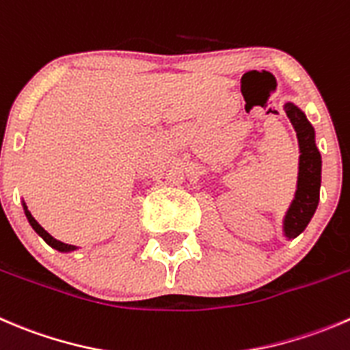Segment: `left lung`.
<instances>
[{
	"instance_id": "left-lung-1",
	"label": "left lung",
	"mask_w": 350,
	"mask_h": 350,
	"mask_svg": "<svg viewBox=\"0 0 350 350\" xmlns=\"http://www.w3.org/2000/svg\"><path fill=\"white\" fill-rule=\"evenodd\" d=\"M284 111L296 130L301 154L296 195L287 208L282 226L284 236L294 239L306 229L320 202L321 155L314 140V128L308 121L306 114L293 103L284 104Z\"/></svg>"
}]
</instances>
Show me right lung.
Here are the masks:
<instances>
[{
  "mask_svg": "<svg viewBox=\"0 0 350 350\" xmlns=\"http://www.w3.org/2000/svg\"><path fill=\"white\" fill-rule=\"evenodd\" d=\"M23 205V212H25V217H27V220H29V224L30 226H32V229L36 230L37 234H39L40 237H42L44 241H46L47 244H49L51 247H54V250H57V251H61V253H70V251H75L77 250V246H71V244H66V243H61V241H57V239H54L53 236H51L49 232H47L46 229H44L42 226H40L39 222H37L36 219H33L32 217V213L29 212V208H27V205H25V202L22 203Z\"/></svg>",
  "mask_w": 350,
  "mask_h": 350,
  "instance_id": "add662e5",
  "label": "right lung"
}]
</instances>
